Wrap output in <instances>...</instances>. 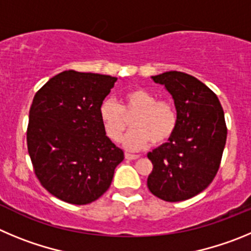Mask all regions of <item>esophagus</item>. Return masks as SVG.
I'll return each mask as SVG.
<instances>
[{"instance_id": "obj_1", "label": "esophagus", "mask_w": 251, "mask_h": 251, "mask_svg": "<svg viewBox=\"0 0 251 251\" xmlns=\"http://www.w3.org/2000/svg\"><path fill=\"white\" fill-rule=\"evenodd\" d=\"M125 157L127 160H136V159H139V155H135V153L125 152Z\"/></svg>"}]
</instances>
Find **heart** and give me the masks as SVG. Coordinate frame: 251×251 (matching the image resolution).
<instances>
[{"instance_id":"heart-1","label":"heart","mask_w":251,"mask_h":251,"mask_svg":"<svg viewBox=\"0 0 251 251\" xmlns=\"http://www.w3.org/2000/svg\"><path fill=\"white\" fill-rule=\"evenodd\" d=\"M132 130L124 139L128 150L145 148L149 142L164 144L173 136L177 125V112L169 100H157L156 95L146 89H134L124 95L121 105L111 99L101 102L99 109L105 134L111 141L119 142L131 119Z\"/></svg>"}]
</instances>
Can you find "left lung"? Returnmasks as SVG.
Returning <instances> with one entry per match:
<instances>
[{"label": "left lung", "mask_w": 251, "mask_h": 251, "mask_svg": "<svg viewBox=\"0 0 251 251\" xmlns=\"http://www.w3.org/2000/svg\"><path fill=\"white\" fill-rule=\"evenodd\" d=\"M171 94L177 112L173 136L151 152L149 190L161 200L184 201L201 193L220 168L227 128L218 96L180 71L152 76Z\"/></svg>", "instance_id": "left-lung-1"}]
</instances>
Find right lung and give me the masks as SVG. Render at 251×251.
<instances>
[{
    "mask_svg": "<svg viewBox=\"0 0 251 251\" xmlns=\"http://www.w3.org/2000/svg\"><path fill=\"white\" fill-rule=\"evenodd\" d=\"M116 77L64 71L36 92L27 126V149L42 186L74 205L98 200L111 185L124 151L106 136L100 105Z\"/></svg>",
    "mask_w": 251,
    "mask_h": 251,
    "instance_id": "1",
    "label": "right lung"
}]
</instances>
